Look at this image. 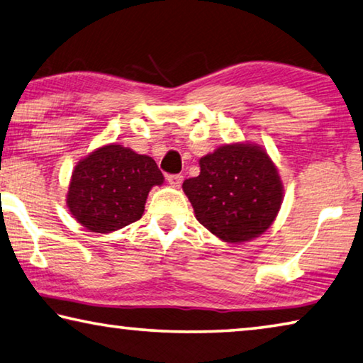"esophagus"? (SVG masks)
Masks as SVG:
<instances>
[{"instance_id":"34e87169","label":"esophagus","mask_w":363,"mask_h":363,"mask_svg":"<svg viewBox=\"0 0 363 363\" xmlns=\"http://www.w3.org/2000/svg\"><path fill=\"white\" fill-rule=\"evenodd\" d=\"M166 181H168L172 187H179L182 182V174H168L166 176Z\"/></svg>"}]
</instances>
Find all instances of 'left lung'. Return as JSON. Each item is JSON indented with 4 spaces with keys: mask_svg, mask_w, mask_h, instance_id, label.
<instances>
[{
    "mask_svg": "<svg viewBox=\"0 0 363 363\" xmlns=\"http://www.w3.org/2000/svg\"><path fill=\"white\" fill-rule=\"evenodd\" d=\"M182 189L200 224L226 242L267 231L283 202V186L260 147L234 143L200 160V174Z\"/></svg>",
    "mask_w": 363,
    "mask_h": 363,
    "instance_id": "8db88e82",
    "label": "left lung"
}]
</instances>
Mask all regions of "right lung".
Masks as SVG:
<instances>
[{"mask_svg":"<svg viewBox=\"0 0 363 363\" xmlns=\"http://www.w3.org/2000/svg\"><path fill=\"white\" fill-rule=\"evenodd\" d=\"M163 184L155 160L123 145H106L76 166L67 205L94 233H111L140 220L153 186Z\"/></svg>","mask_w":363,"mask_h":363,"instance_id":"right-lung-1","label":"right lung"}]
</instances>
